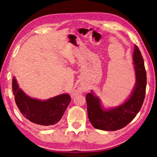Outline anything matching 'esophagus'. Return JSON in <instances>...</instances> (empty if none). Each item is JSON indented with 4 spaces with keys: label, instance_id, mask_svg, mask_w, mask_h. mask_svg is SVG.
<instances>
[{
    "label": "esophagus",
    "instance_id": "34e87169",
    "mask_svg": "<svg viewBox=\"0 0 157 157\" xmlns=\"http://www.w3.org/2000/svg\"><path fill=\"white\" fill-rule=\"evenodd\" d=\"M86 91V89H83L82 90V91L85 92ZM80 92H81V91H79V90H75V91H73V93H72V95H73V96H75V95H78Z\"/></svg>",
    "mask_w": 157,
    "mask_h": 157
}]
</instances>
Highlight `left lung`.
<instances>
[{
  "instance_id": "obj_1",
  "label": "left lung",
  "mask_w": 157,
  "mask_h": 157,
  "mask_svg": "<svg viewBox=\"0 0 157 157\" xmlns=\"http://www.w3.org/2000/svg\"><path fill=\"white\" fill-rule=\"evenodd\" d=\"M136 83L129 97L118 107L103 108L100 99L94 92L86 95L90 123L94 127L104 131H116L128 124L139 112L145 96L147 77L144 61L139 48L135 45L133 54Z\"/></svg>"
}]
</instances>
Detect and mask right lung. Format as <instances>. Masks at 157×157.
<instances>
[{
    "instance_id": "obj_1",
    "label": "right lung",
    "mask_w": 157,
    "mask_h": 157,
    "mask_svg": "<svg viewBox=\"0 0 157 157\" xmlns=\"http://www.w3.org/2000/svg\"><path fill=\"white\" fill-rule=\"evenodd\" d=\"M12 91L16 104L22 115L32 123L43 126L57 123L71 101L68 94L45 100L31 98L18 87L14 77L12 79Z\"/></svg>"
}]
</instances>
